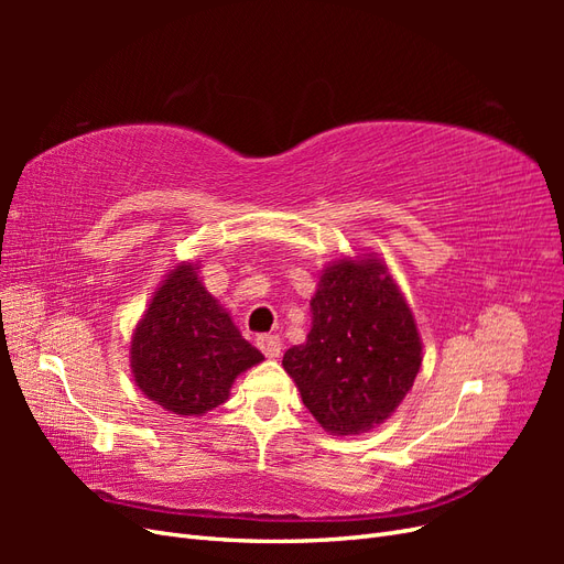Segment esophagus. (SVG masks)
<instances>
[{"label": "esophagus", "instance_id": "34e87169", "mask_svg": "<svg viewBox=\"0 0 564 564\" xmlns=\"http://www.w3.org/2000/svg\"><path fill=\"white\" fill-rule=\"evenodd\" d=\"M259 346H261V350L265 352V357H270V360H275V357H280V352H282V340H280V336H261L259 338Z\"/></svg>", "mask_w": 564, "mask_h": 564}]
</instances>
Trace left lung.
Returning a JSON list of instances; mask_svg holds the SVG:
<instances>
[{
	"instance_id": "8db88e82",
	"label": "left lung",
	"mask_w": 564,
	"mask_h": 564,
	"mask_svg": "<svg viewBox=\"0 0 564 564\" xmlns=\"http://www.w3.org/2000/svg\"><path fill=\"white\" fill-rule=\"evenodd\" d=\"M311 313L305 344L282 360L303 404L332 435L377 429L412 390L423 357L400 286L373 253L338 259L322 270Z\"/></svg>"
}]
</instances>
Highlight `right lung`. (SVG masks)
Masks as SVG:
<instances>
[{
	"label": "right lung",
	"instance_id": "1",
	"mask_svg": "<svg viewBox=\"0 0 564 564\" xmlns=\"http://www.w3.org/2000/svg\"><path fill=\"white\" fill-rule=\"evenodd\" d=\"M129 352L135 386L178 416H202L224 404L235 379L263 360L202 284L197 263L187 261L150 299Z\"/></svg>",
	"mask_w": 564,
	"mask_h": 564
}]
</instances>
